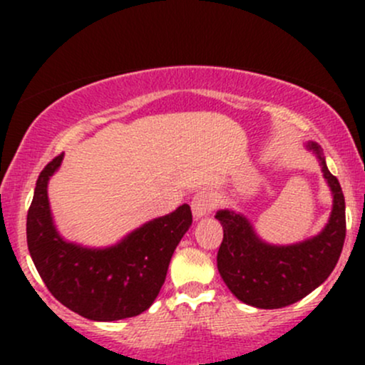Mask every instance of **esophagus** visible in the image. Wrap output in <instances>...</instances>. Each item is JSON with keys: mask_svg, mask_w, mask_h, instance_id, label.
Instances as JSON below:
<instances>
[{"mask_svg": "<svg viewBox=\"0 0 365 365\" xmlns=\"http://www.w3.org/2000/svg\"><path fill=\"white\" fill-rule=\"evenodd\" d=\"M212 206H215V197H212L211 192H207V190L197 192V194L194 195V199H192V212H194L195 220L209 215Z\"/></svg>", "mask_w": 365, "mask_h": 365, "instance_id": "esophagus-1", "label": "esophagus"}]
</instances>
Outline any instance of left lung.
<instances>
[{"instance_id":"1","label":"left lung","mask_w":365,"mask_h":365,"mask_svg":"<svg viewBox=\"0 0 365 365\" xmlns=\"http://www.w3.org/2000/svg\"><path fill=\"white\" fill-rule=\"evenodd\" d=\"M305 148L316 154L322 177L333 194L328 223L317 235L290 245L264 242L242 212L221 209L216 220L223 226L217 250V271L238 300L257 309H282L302 300L324 283L340 259L345 242V197L340 182L329 173L316 142Z\"/></svg>"}]
</instances>
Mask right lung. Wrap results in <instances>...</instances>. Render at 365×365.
I'll list each match as a JSON object with an SVG mask.
<instances>
[{"instance_id": "add662e5", "label": "right lung", "mask_w": 365, "mask_h": 365, "mask_svg": "<svg viewBox=\"0 0 365 365\" xmlns=\"http://www.w3.org/2000/svg\"><path fill=\"white\" fill-rule=\"evenodd\" d=\"M63 154L41 171L27 212V245L37 273L56 300L91 321L139 316L153 305L175 249L192 225L188 204L150 220L118 244L92 249L65 240L53 221L48 182Z\"/></svg>"}]
</instances>
